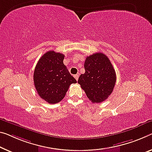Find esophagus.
I'll list each match as a JSON object with an SVG mask.
<instances>
[{"label":"esophagus","mask_w":152,"mask_h":152,"mask_svg":"<svg viewBox=\"0 0 152 152\" xmlns=\"http://www.w3.org/2000/svg\"><path fill=\"white\" fill-rule=\"evenodd\" d=\"M74 77L75 78V79H76L77 81H78V79H79V75H78V74L75 75H74Z\"/></svg>","instance_id":"1"}]
</instances>
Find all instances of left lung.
<instances>
[{"instance_id":"obj_1","label":"left lung","mask_w":152,"mask_h":152,"mask_svg":"<svg viewBox=\"0 0 152 152\" xmlns=\"http://www.w3.org/2000/svg\"><path fill=\"white\" fill-rule=\"evenodd\" d=\"M85 73L79 76L78 83L93 103L105 100L113 92L116 82L115 69L105 54L96 53L86 57Z\"/></svg>"}]
</instances>
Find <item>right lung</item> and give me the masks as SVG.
Returning <instances> with one entry per match:
<instances>
[{
	"label": "right lung",
	"instance_id": "obj_1",
	"mask_svg": "<svg viewBox=\"0 0 152 152\" xmlns=\"http://www.w3.org/2000/svg\"><path fill=\"white\" fill-rule=\"evenodd\" d=\"M64 55L49 51L42 56L34 71V84L42 99L56 104L64 99L69 86L77 81L63 63Z\"/></svg>",
	"mask_w": 152,
	"mask_h": 152
}]
</instances>
